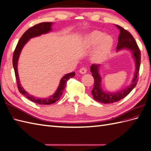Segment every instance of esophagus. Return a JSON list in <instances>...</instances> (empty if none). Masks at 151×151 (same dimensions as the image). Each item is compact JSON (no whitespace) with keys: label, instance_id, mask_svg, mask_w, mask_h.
I'll use <instances>...</instances> for the list:
<instances>
[{"label":"esophagus","instance_id":"obj_1","mask_svg":"<svg viewBox=\"0 0 151 151\" xmlns=\"http://www.w3.org/2000/svg\"><path fill=\"white\" fill-rule=\"evenodd\" d=\"M87 69L86 68H80V69L79 70V71L80 73H81V74H86V73H87Z\"/></svg>","mask_w":151,"mask_h":151}]
</instances>
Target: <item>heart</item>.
<instances>
[{"instance_id":"heart-1","label":"heart","mask_w":151,"mask_h":151,"mask_svg":"<svg viewBox=\"0 0 151 151\" xmlns=\"http://www.w3.org/2000/svg\"><path fill=\"white\" fill-rule=\"evenodd\" d=\"M86 44L88 47H94L99 44L93 52V60L96 62H101L105 60L110 53L113 40L111 37L106 35L103 32L94 31L87 37Z\"/></svg>"}]
</instances>
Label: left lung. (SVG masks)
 <instances>
[{"mask_svg":"<svg viewBox=\"0 0 151 151\" xmlns=\"http://www.w3.org/2000/svg\"><path fill=\"white\" fill-rule=\"evenodd\" d=\"M117 27L120 30V35L118 37V42L117 45V50H120L122 48H127L130 50L135 58L136 71L134 79L130 86L123 89L121 91L109 93L104 92L101 87V77L99 73V65L94 64L91 66V72L94 78V87L92 90V95L93 99L96 101L103 104H111L116 102L118 101L123 99L127 96L131 91L134 88L138 81L139 71L141 63V51L138 46L137 43L134 37L124 27L116 25Z\"/></svg>","mask_w":151,"mask_h":151,"instance_id":"obj_1","label":"left lung"}]
</instances>
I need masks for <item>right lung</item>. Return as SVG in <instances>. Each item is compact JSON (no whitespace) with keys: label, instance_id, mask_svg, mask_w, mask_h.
Segmentation results:
<instances>
[{"label":"right lung","instance_id":"1","mask_svg":"<svg viewBox=\"0 0 151 151\" xmlns=\"http://www.w3.org/2000/svg\"><path fill=\"white\" fill-rule=\"evenodd\" d=\"M51 25L52 22H41L29 28L20 38L19 42L15 47V50L14 51V53L13 55V65L14 71H15L17 84L19 92L21 94H22L24 96H26L27 99L33 101L35 103L40 105H50L54 104L56 101H58L60 99L62 94L63 92H64V90L66 86V83H67L68 80L75 75V73L74 72L65 75L61 79L60 83V85L57 91H56L53 95L48 98V99H37L36 97H34L32 95H31V94H28L22 88V86H21L19 78L18 71H17V63H18V60L21 50H22L24 45L26 44V43L30 38L39 36L42 34L46 33H48L49 31H50L51 30Z\"/></svg>","mask_w":151,"mask_h":151}]
</instances>
